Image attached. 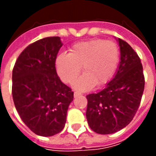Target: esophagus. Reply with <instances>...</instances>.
<instances>
[{"label":"esophagus","instance_id":"1","mask_svg":"<svg viewBox=\"0 0 156 156\" xmlns=\"http://www.w3.org/2000/svg\"><path fill=\"white\" fill-rule=\"evenodd\" d=\"M79 95H81V94H80V93H78V92H74V94H73L74 98H77V97H78V96H79Z\"/></svg>","mask_w":156,"mask_h":156}]
</instances>
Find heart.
<instances>
[{
	"label": "heart",
	"instance_id": "b5f03b06",
	"mask_svg": "<svg viewBox=\"0 0 156 156\" xmlns=\"http://www.w3.org/2000/svg\"><path fill=\"white\" fill-rule=\"evenodd\" d=\"M119 62L116 43L105 39H91L73 45L69 53L56 58L58 74L66 83H73L82 71L84 74L73 84L77 90L85 91L94 85L107 83L115 75Z\"/></svg>",
	"mask_w": 156,
	"mask_h": 156
}]
</instances>
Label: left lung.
Segmentation results:
<instances>
[{"instance_id": "1", "label": "left lung", "mask_w": 156, "mask_h": 156, "mask_svg": "<svg viewBox=\"0 0 156 156\" xmlns=\"http://www.w3.org/2000/svg\"><path fill=\"white\" fill-rule=\"evenodd\" d=\"M117 41L120 62L115 77L103 90L87 95V120L98 134H113L126 127L136 114L144 92L140 59L126 41Z\"/></svg>"}]
</instances>
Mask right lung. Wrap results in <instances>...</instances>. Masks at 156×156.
<instances>
[{
    "mask_svg": "<svg viewBox=\"0 0 156 156\" xmlns=\"http://www.w3.org/2000/svg\"><path fill=\"white\" fill-rule=\"evenodd\" d=\"M59 37L33 42L22 51L12 71V97L20 117L37 135L48 137L64 128L73 92L58 76L55 60Z\"/></svg>",
    "mask_w": 156,
    "mask_h": 156,
    "instance_id": "right-lung-1",
    "label": "right lung"
}]
</instances>
